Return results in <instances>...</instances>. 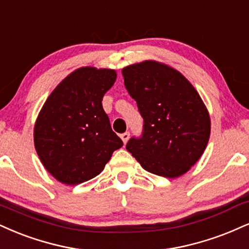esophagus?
Masks as SVG:
<instances>
[{"instance_id":"obj_1","label":"esophagus","mask_w":249,"mask_h":249,"mask_svg":"<svg viewBox=\"0 0 249 249\" xmlns=\"http://www.w3.org/2000/svg\"><path fill=\"white\" fill-rule=\"evenodd\" d=\"M121 138H122L123 142L126 143V142H127V140H128V138H130V133H128V132L123 133V134H121Z\"/></svg>"}]
</instances>
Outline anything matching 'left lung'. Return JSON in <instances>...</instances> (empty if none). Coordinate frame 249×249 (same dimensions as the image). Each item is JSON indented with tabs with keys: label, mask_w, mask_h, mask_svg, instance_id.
<instances>
[{
	"label": "left lung",
	"mask_w": 249,
	"mask_h": 249,
	"mask_svg": "<svg viewBox=\"0 0 249 249\" xmlns=\"http://www.w3.org/2000/svg\"><path fill=\"white\" fill-rule=\"evenodd\" d=\"M128 94L143 118L142 136L126 149L155 175L176 178L204 153L211 121L194 86L170 66L145 60L122 70Z\"/></svg>",
	"instance_id": "obj_1"
}]
</instances>
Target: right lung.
<instances>
[{"label": "right lung", "mask_w": 249, "mask_h": 249, "mask_svg": "<svg viewBox=\"0 0 249 249\" xmlns=\"http://www.w3.org/2000/svg\"><path fill=\"white\" fill-rule=\"evenodd\" d=\"M116 77L107 68H77L45 101L35 124V147L61 183L76 185L97 176L123 146L102 107Z\"/></svg>", "instance_id": "add662e5"}]
</instances>
